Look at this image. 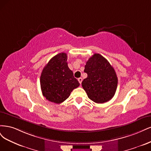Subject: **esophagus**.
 Masks as SVG:
<instances>
[{
  "mask_svg": "<svg viewBox=\"0 0 151 151\" xmlns=\"http://www.w3.org/2000/svg\"><path fill=\"white\" fill-rule=\"evenodd\" d=\"M78 80L79 83H80L81 84V82H82V78H79L78 79Z\"/></svg>",
  "mask_w": 151,
  "mask_h": 151,
  "instance_id": "1",
  "label": "esophagus"
}]
</instances>
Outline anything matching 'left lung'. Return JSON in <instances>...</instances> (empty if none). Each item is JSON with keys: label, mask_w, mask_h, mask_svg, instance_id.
Masks as SVG:
<instances>
[{"label": "left lung", "mask_w": 151, "mask_h": 151, "mask_svg": "<svg viewBox=\"0 0 151 151\" xmlns=\"http://www.w3.org/2000/svg\"><path fill=\"white\" fill-rule=\"evenodd\" d=\"M84 72L88 76L81 85L90 100L102 104L113 98L118 79L114 68L104 57L96 53L91 56L85 66Z\"/></svg>", "instance_id": "left-lung-1"}]
</instances>
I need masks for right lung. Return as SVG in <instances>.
Returning a JSON list of instances; mask_svg holds the SVG:
<instances>
[{
    "mask_svg": "<svg viewBox=\"0 0 151 151\" xmlns=\"http://www.w3.org/2000/svg\"><path fill=\"white\" fill-rule=\"evenodd\" d=\"M40 84L43 96L55 104L64 101L79 86L78 81L68 66L66 53H59L47 63L41 73Z\"/></svg>",
    "mask_w": 151,
    "mask_h": 151,
    "instance_id": "add662e5",
    "label": "right lung"
}]
</instances>
